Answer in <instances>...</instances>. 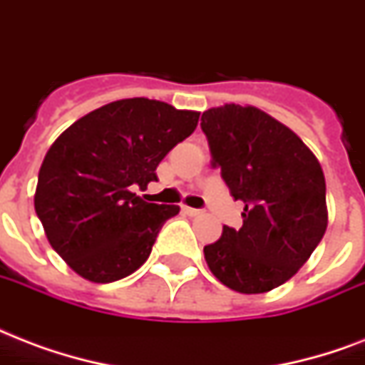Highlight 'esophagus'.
<instances>
[{
    "instance_id": "esophagus-1",
    "label": "esophagus",
    "mask_w": 365,
    "mask_h": 365,
    "mask_svg": "<svg viewBox=\"0 0 365 365\" xmlns=\"http://www.w3.org/2000/svg\"><path fill=\"white\" fill-rule=\"evenodd\" d=\"M182 213L185 215H188V217H196V215H200L202 213V211H200V209H194V207H182Z\"/></svg>"
}]
</instances>
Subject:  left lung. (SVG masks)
Masks as SVG:
<instances>
[{"label":"left lung","instance_id":"obj_1","mask_svg":"<svg viewBox=\"0 0 365 365\" xmlns=\"http://www.w3.org/2000/svg\"><path fill=\"white\" fill-rule=\"evenodd\" d=\"M202 131L232 197L245 203L242 228L222 227L221 238L203 247L209 270L238 293H267L293 278L326 234L320 162L255 106L205 110Z\"/></svg>","mask_w":365,"mask_h":365}]
</instances>
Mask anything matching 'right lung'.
Instances as JSON below:
<instances>
[{
    "label": "right lung",
    "instance_id": "1",
    "mask_svg": "<svg viewBox=\"0 0 365 365\" xmlns=\"http://www.w3.org/2000/svg\"><path fill=\"white\" fill-rule=\"evenodd\" d=\"M200 112L162 101L121 98L74 121L39 168L34 207L51 247L81 278L110 284L150 257L179 205L144 202L156 168L190 137Z\"/></svg>",
    "mask_w": 365,
    "mask_h": 365
}]
</instances>
